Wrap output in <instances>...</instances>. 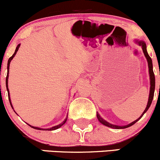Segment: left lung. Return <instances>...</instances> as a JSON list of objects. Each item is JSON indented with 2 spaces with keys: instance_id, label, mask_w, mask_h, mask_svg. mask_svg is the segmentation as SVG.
<instances>
[{
  "instance_id": "obj_1",
  "label": "left lung",
  "mask_w": 160,
  "mask_h": 160,
  "mask_svg": "<svg viewBox=\"0 0 160 160\" xmlns=\"http://www.w3.org/2000/svg\"><path fill=\"white\" fill-rule=\"evenodd\" d=\"M136 42H137V43L138 44L139 46H140L142 47V52H143L144 56H145L146 58H147V62H148L149 78H150V90H149V95L148 103H147V108H146V109L144 110V111H143V112H142V114H141V116H140V118H138V119L136 120V121H133V122H132V123H129V124H128V125H125V126H117V125L111 124V123H108V122H107L106 121H104V120L103 119V118L100 116V115H99L98 113H97V118H98V121H100L101 123H102V124L105 125V126H107V127H109V128H114V129H124V128H129V127H130V126H132V125H133L135 123H137V122L139 120H140L142 116H143V114H145L146 112H147V110L149 109V106H150L151 103H152V99H153L154 91H155V75H154L153 70H152V59H151L150 56H149V55H148V53H147V45H146L145 42H144L143 41H141V40H140H140H136Z\"/></svg>"
}]
</instances>
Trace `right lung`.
I'll list each match as a JSON object with an SVG mask.
<instances>
[{"instance_id": "right-lung-1", "label": "right lung", "mask_w": 160, "mask_h": 160, "mask_svg": "<svg viewBox=\"0 0 160 160\" xmlns=\"http://www.w3.org/2000/svg\"><path fill=\"white\" fill-rule=\"evenodd\" d=\"M20 44H18V46H17L16 50H15L14 53H13V56H12L11 57H10V59H8V74H7V78H6V87H7V90H8V98H9V101H10V103H11V105L12 108H13V106H12V104H11V98H10L9 89H8V76H9V68H10V63H11V60L13 59V58L14 57L15 55H16L17 52H18V51L19 48H20ZM67 118H68V116L66 117V119L64 120V121H63L62 123H60V124L57 125V126L52 127V128H48V129H42V128H37V127H32V126H31V125L28 124V123H27V124H28L29 126L31 127V128H32L33 129H37V130H56V129H58V128H61V127L62 126V125L64 124V123H66V121H67Z\"/></svg>"}]
</instances>
